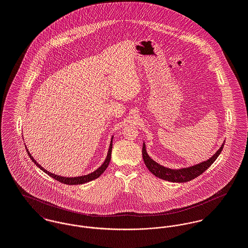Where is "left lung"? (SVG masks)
Listing matches in <instances>:
<instances>
[{"label": "left lung", "mask_w": 248, "mask_h": 248, "mask_svg": "<svg viewBox=\"0 0 248 248\" xmlns=\"http://www.w3.org/2000/svg\"><path fill=\"white\" fill-rule=\"evenodd\" d=\"M224 143H225V140L222 142L219 149L209 159L202 161V162L192 165V166L178 168V169L167 168V167L155 162L154 159H152L146 151V145L144 142H143V146H142V156H143V160H144L146 167L155 177H159L164 180L171 181V182H178V183L187 182V181H190V180L194 179L195 177L202 175L212 165L213 163L215 162V160L219 155V154L221 153Z\"/></svg>", "instance_id": "1"}]
</instances>
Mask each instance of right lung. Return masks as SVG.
Segmentation results:
<instances>
[{
	"mask_svg": "<svg viewBox=\"0 0 248 248\" xmlns=\"http://www.w3.org/2000/svg\"><path fill=\"white\" fill-rule=\"evenodd\" d=\"M112 139H113V136H112L111 139H110L109 146H108V154H107L106 159L104 160V162L102 163V165H101L99 168H97L94 172H92L91 174L84 175V176H80V177H61V176H58V175H55V174H53V173L48 172L47 170L44 169V168L36 161L35 159L33 158V156L31 155V154L30 153V151L28 150V148H26V149H27V152H28L29 156H30L31 159L35 163L36 166L39 167V168H40L43 172H45L46 175H48L49 177H53L54 179H56V180H58V181H60V182H62V183L69 184V185H77V184H83V183L92 181V180H93V179L100 177V176L104 173V171L106 170L107 167H108V163H109V160H110V155H111V149H112ZM25 146H26V144H25ZM26 147H27V146H26Z\"/></svg>",
	"mask_w": 248,
	"mask_h": 248,
	"instance_id": "1",
	"label": "right lung"
}]
</instances>
